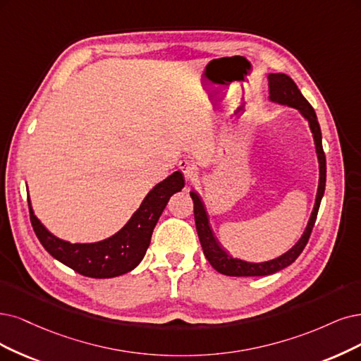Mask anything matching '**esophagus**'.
Here are the masks:
<instances>
[{
  "mask_svg": "<svg viewBox=\"0 0 361 361\" xmlns=\"http://www.w3.org/2000/svg\"><path fill=\"white\" fill-rule=\"evenodd\" d=\"M178 168L181 169L184 178L188 180V181H193L196 178V176H197V166L193 162H190V160H188V159L181 160V162L178 164Z\"/></svg>",
  "mask_w": 361,
  "mask_h": 361,
  "instance_id": "34e87169",
  "label": "esophagus"
}]
</instances>
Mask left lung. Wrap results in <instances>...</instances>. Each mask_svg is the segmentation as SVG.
I'll return each mask as SVG.
<instances>
[{"label": "left lung", "instance_id": "left-lung-1", "mask_svg": "<svg viewBox=\"0 0 361 361\" xmlns=\"http://www.w3.org/2000/svg\"><path fill=\"white\" fill-rule=\"evenodd\" d=\"M268 83H269V101L276 102L281 105H288L291 109H296L306 120H308L310 129L314 137L315 144V152L318 157V168H319V178H318V189H317V197L314 209L311 212V217L306 224L305 232L300 236L299 241L293 245L283 256L276 259L268 260V262H260V263H252L245 262L243 259L232 257L228 251H226L217 241V238L212 233V229L209 226L208 220V212L202 202L201 196H199L195 190L190 192V196L193 199V212H195V223H196V231L199 241H201L204 255L209 264L214 268L217 272L229 276H264V275H272L278 271H281L287 266H290L295 262L300 252L303 251L305 245L308 244V239L311 236L312 228L317 220L318 208L322 204V199L326 189V154L323 150V141H322V129L318 125L317 114L312 109V105L305 99L302 92L296 86L293 80L283 73H271L268 74Z\"/></svg>", "mask_w": 361, "mask_h": 361}]
</instances>
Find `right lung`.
Instances as JSON below:
<instances>
[{"label":"right lung","mask_w":361,"mask_h":361,"mask_svg":"<svg viewBox=\"0 0 361 361\" xmlns=\"http://www.w3.org/2000/svg\"><path fill=\"white\" fill-rule=\"evenodd\" d=\"M184 177L176 171L164 181L157 183L147 193L140 208L129 221L113 236L90 244H71L50 233L42 224L30 205V217L38 241L51 257L68 266L80 275L90 278H113L135 269L150 245L154 226L162 214L169 197L181 192Z\"/></svg>","instance_id":"right-lung-1"}]
</instances>
